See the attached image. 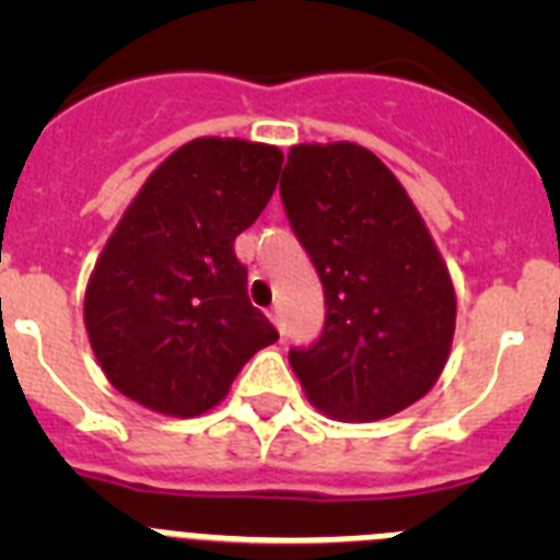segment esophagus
I'll return each instance as SVG.
<instances>
[{"label": "esophagus", "mask_w": 560, "mask_h": 560, "mask_svg": "<svg viewBox=\"0 0 560 560\" xmlns=\"http://www.w3.org/2000/svg\"><path fill=\"white\" fill-rule=\"evenodd\" d=\"M269 316H271V323L277 325V330H280V334H283V328H285V323H283V311H280V308H271V311H269Z\"/></svg>", "instance_id": "1"}]
</instances>
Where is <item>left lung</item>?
Segmentation results:
<instances>
[{
    "label": "left lung",
    "instance_id": "1",
    "mask_svg": "<svg viewBox=\"0 0 560 560\" xmlns=\"http://www.w3.org/2000/svg\"><path fill=\"white\" fill-rule=\"evenodd\" d=\"M280 199L325 289V328L289 361L319 412L381 420L443 373L457 296L446 264L384 162L353 142L294 145Z\"/></svg>",
    "mask_w": 560,
    "mask_h": 560
}]
</instances>
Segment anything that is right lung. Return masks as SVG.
I'll return each mask as SVG.
<instances>
[{"label": "right lung", "instance_id": "1", "mask_svg": "<svg viewBox=\"0 0 560 560\" xmlns=\"http://www.w3.org/2000/svg\"><path fill=\"white\" fill-rule=\"evenodd\" d=\"M280 165L275 145L201 137L173 151L137 192L83 300L92 350L126 398L196 418L277 341L249 303L235 237L269 205Z\"/></svg>", "mask_w": 560, "mask_h": 560}]
</instances>
